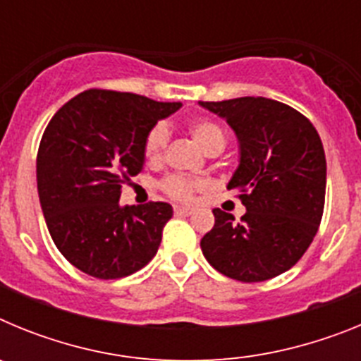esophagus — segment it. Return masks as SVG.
<instances>
[{"label":"esophagus","mask_w":361,"mask_h":361,"mask_svg":"<svg viewBox=\"0 0 361 361\" xmlns=\"http://www.w3.org/2000/svg\"><path fill=\"white\" fill-rule=\"evenodd\" d=\"M191 213H193V208H188V206H175V215L190 216Z\"/></svg>","instance_id":"34e87169"}]
</instances>
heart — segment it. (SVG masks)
<instances>
[{
    "label": "heart",
    "instance_id": "1",
    "mask_svg": "<svg viewBox=\"0 0 361 361\" xmlns=\"http://www.w3.org/2000/svg\"><path fill=\"white\" fill-rule=\"evenodd\" d=\"M188 132H190L191 139L200 146L206 153L215 152V149L224 148L226 137L222 128L219 124L212 123L208 119H193L188 123ZM166 141H168V128L166 124H157L153 126L152 132L148 133L145 142V155L149 161H157L161 159L162 152H164ZM162 188L166 190V193H170L171 197L180 200H188L193 191L202 190L204 183L199 180H190L186 177H180V175H170L168 178H164Z\"/></svg>",
    "mask_w": 361,
    "mask_h": 361
}]
</instances>
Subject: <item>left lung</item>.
I'll return each mask as SVG.
<instances>
[{
	"instance_id": "left-lung-1",
	"label": "left lung",
	"mask_w": 361,
	"mask_h": 361,
	"mask_svg": "<svg viewBox=\"0 0 361 361\" xmlns=\"http://www.w3.org/2000/svg\"><path fill=\"white\" fill-rule=\"evenodd\" d=\"M229 124L238 166L228 190L245 206L240 222L213 209L215 226L200 240L209 264L240 282H264L291 269L320 226L327 164L320 135L295 108L266 97L199 101Z\"/></svg>"
}]
</instances>
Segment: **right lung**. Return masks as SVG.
I'll list each match as a JSON object with an SVG mask.
<instances>
[{
    "label": "right lung",
    "instance_id": "add662e5",
    "mask_svg": "<svg viewBox=\"0 0 361 361\" xmlns=\"http://www.w3.org/2000/svg\"><path fill=\"white\" fill-rule=\"evenodd\" d=\"M180 103L86 90L56 111L37 152V193L54 244L72 266L114 280L155 257L173 215L166 202L121 206L124 178L141 173L145 142Z\"/></svg>",
    "mask_w": 361,
    "mask_h": 361
}]
</instances>
